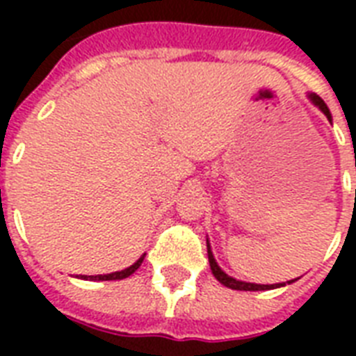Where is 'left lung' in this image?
Returning a JSON list of instances; mask_svg holds the SVG:
<instances>
[{"mask_svg":"<svg viewBox=\"0 0 356 356\" xmlns=\"http://www.w3.org/2000/svg\"><path fill=\"white\" fill-rule=\"evenodd\" d=\"M310 102L314 103L316 107L320 108L321 113L325 114L327 120L331 122V113H329V108H327L325 102L321 99L320 96H316V94H309ZM207 253H209V262H211V270H212V275L216 277L218 281L222 282L223 286L231 288V290H245V292H257V290H271V288H279V286H286L284 282H279V284H254V282H243V281H236L234 277H229L225 271L218 266L216 259H214V254L211 251V243L207 240ZM296 281V279H293ZM293 281H288V284Z\"/></svg>","mask_w":356,"mask_h":356,"instance_id":"obj_1","label":"left lung"}]
</instances>
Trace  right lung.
Segmentation results:
<instances>
[{"label":"right lung","instance_id":"add662e5","mask_svg":"<svg viewBox=\"0 0 356 356\" xmlns=\"http://www.w3.org/2000/svg\"><path fill=\"white\" fill-rule=\"evenodd\" d=\"M144 257L145 253L133 266H129V268H125L122 271H114V273H107V275H79V279H85V281H118V279H125V277L133 275L134 271L138 270L140 264L144 262Z\"/></svg>","mask_w":356,"mask_h":356}]
</instances>
